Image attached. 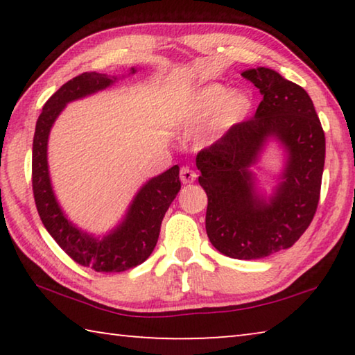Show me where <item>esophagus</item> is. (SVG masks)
Returning <instances> with one entry per match:
<instances>
[{
	"label": "esophagus",
	"instance_id": "esophagus-1",
	"mask_svg": "<svg viewBox=\"0 0 355 355\" xmlns=\"http://www.w3.org/2000/svg\"><path fill=\"white\" fill-rule=\"evenodd\" d=\"M180 178L183 183H192L197 178V173L191 169V167H182L180 171Z\"/></svg>",
	"mask_w": 355,
	"mask_h": 355
}]
</instances>
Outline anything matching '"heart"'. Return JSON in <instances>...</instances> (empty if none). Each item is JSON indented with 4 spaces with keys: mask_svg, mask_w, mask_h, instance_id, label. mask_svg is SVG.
Instances as JSON below:
<instances>
[{
    "mask_svg": "<svg viewBox=\"0 0 355 355\" xmlns=\"http://www.w3.org/2000/svg\"><path fill=\"white\" fill-rule=\"evenodd\" d=\"M250 110V98L245 94H232L222 84H209L200 89L186 111V123H197L214 116L213 127L227 130L245 117Z\"/></svg>",
    "mask_w": 355,
    "mask_h": 355,
    "instance_id": "heart-1",
    "label": "heart"
}]
</instances>
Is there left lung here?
Segmentation results:
<instances>
[{
	"instance_id": "1",
	"label": "left lung",
	"mask_w": 355,
	"mask_h": 355,
	"mask_svg": "<svg viewBox=\"0 0 355 355\" xmlns=\"http://www.w3.org/2000/svg\"><path fill=\"white\" fill-rule=\"evenodd\" d=\"M245 80L260 89L255 116L197 153L199 183L208 196L211 244L236 260H257L288 249L313 220L321 194L326 137L309 94L271 69H250ZM268 137L291 152L286 180L269 204L254 196L247 167Z\"/></svg>"
}]
</instances>
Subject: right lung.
Segmentation results:
<instances>
[{"mask_svg": "<svg viewBox=\"0 0 355 355\" xmlns=\"http://www.w3.org/2000/svg\"><path fill=\"white\" fill-rule=\"evenodd\" d=\"M114 80V76L95 71L71 78L46 100L35 123L33 141V194L42 224L71 260L97 272H122L146 261L158 243L167 208L182 188L178 166L152 178L136 196L122 225L101 241L84 235L65 219L48 177L46 142L50 128L69 101L105 89Z\"/></svg>", "mask_w": 355, "mask_h": 355, "instance_id": "obj_1", "label": "right lung"}]
</instances>
